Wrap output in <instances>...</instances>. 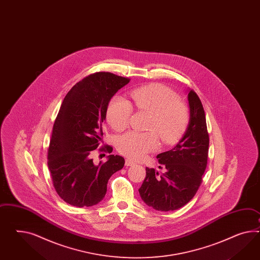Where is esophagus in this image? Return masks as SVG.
<instances>
[{
	"label": "esophagus",
	"instance_id": "esophagus-1",
	"mask_svg": "<svg viewBox=\"0 0 260 260\" xmlns=\"http://www.w3.org/2000/svg\"><path fill=\"white\" fill-rule=\"evenodd\" d=\"M134 162L133 160H131V159H126V167H131V166H134Z\"/></svg>",
	"mask_w": 260,
	"mask_h": 260
}]
</instances>
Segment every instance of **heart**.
I'll return each instance as SVG.
<instances>
[{
	"label": "heart",
	"instance_id": "1",
	"mask_svg": "<svg viewBox=\"0 0 260 260\" xmlns=\"http://www.w3.org/2000/svg\"><path fill=\"white\" fill-rule=\"evenodd\" d=\"M134 106L139 112L150 113L147 133L129 132L120 136L117 148L134 160L143 159L158 148V134L165 144L175 142L185 129L189 113L187 106L178 99L175 91L161 84H150L131 92ZM133 106L121 96H115L107 110V119L113 129L122 132L127 127Z\"/></svg>",
	"mask_w": 260,
	"mask_h": 260
}]
</instances>
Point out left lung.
Returning a JSON list of instances; mask_svg holds the SVG:
<instances>
[{
	"label": "left lung",
	"instance_id": "1",
	"mask_svg": "<svg viewBox=\"0 0 260 260\" xmlns=\"http://www.w3.org/2000/svg\"><path fill=\"white\" fill-rule=\"evenodd\" d=\"M189 122L174 148L157 155L165 169L159 175L146 169L147 175L139 193L144 203L158 211H174L189 203L199 189L207 166L209 135L204 107L198 94L188 90Z\"/></svg>",
	"mask_w": 260,
	"mask_h": 260
}]
</instances>
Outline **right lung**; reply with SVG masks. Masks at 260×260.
Instances as JSON below:
<instances>
[{
    "instance_id": "obj_1",
    "label": "right lung",
    "mask_w": 260,
    "mask_h": 260,
    "mask_svg": "<svg viewBox=\"0 0 260 260\" xmlns=\"http://www.w3.org/2000/svg\"><path fill=\"white\" fill-rule=\"evenodd\" d=\"M128 82L126 77L99 72L83 78L66 94L48 148L53 184L65 203L77 207L99 204L105 197L109 179L123 169L122 156L109 155L106 162L98 165L91 151L102 141L110 100ZM104 150L111 153L112 148L107 146Z\"/></svg>"
}]
</instances>
